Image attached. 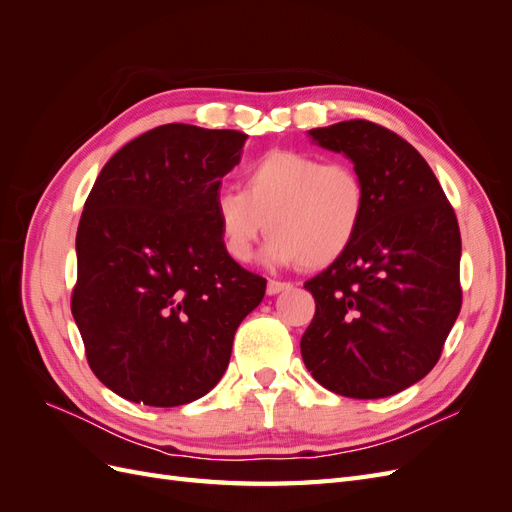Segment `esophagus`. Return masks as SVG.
Segmentation results:
<instances>
[{"mask_svg": "<svg viewBox=\"0 0 512 512\" xmlns=\"http://www.w3.org/2000/svg\"><path fill=\"white\" fill-rule=\"evenodd\" d=\"M288 288H290L288 282L269 280V284H267V294H269V297H273V294H280V292H284V290H288Z\"/></svg>", "mask_w": 512, "mask_h": 512, "instance_id": "obj_1", "label": "esophagus"}]
</instances>
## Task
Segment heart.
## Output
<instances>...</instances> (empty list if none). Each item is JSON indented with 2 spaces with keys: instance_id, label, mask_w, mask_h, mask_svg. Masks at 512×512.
Masks as SVG:
<instances>
[{
  "instance_id": "obj_1",
  "label": "heart",
  "mask_w": 512,
  "mask_h": 512,
  "mask_svg": "<svg viewBox=\"0 0 512 512\" xmlns=\"http://www.w3.org/2000/svg\"><path fill=\"white\" fill-rule=\"evenodd\" d=\"M367 190L346 162L269 151L243 170V192L224 188L213 211L228 256L247 262L262 232L267 265L320 269L342 256L365 218Z\"/></svg>"
}]
</instances>
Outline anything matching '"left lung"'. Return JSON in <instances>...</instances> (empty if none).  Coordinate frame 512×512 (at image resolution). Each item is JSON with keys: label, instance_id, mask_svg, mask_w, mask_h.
Wrapping results in <instances>:
<instances>
[{"label": "left lung", "instance_id": "obj_1", "mask_svg": "<svg viewBox=\"0 0 512 512\" xmlns=\"http://www.w3.org/2000/svg\"><path fill=\"white\" fill-rule=\"evenodd\" d=\"M307 134L354 164L367 209L348 250L305 282L316 314L301 337L303 363L337 395L389 397L429 374L459 316L455 211L421 153L378 123Z\"/></svg>", "mask_w": 512, "mask_h": 512}]
</instances>
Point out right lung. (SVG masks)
<instances>
[{
	"label": "right lung",
	"instance_id": "obj_1",
	"mask_svg": "<svg viewBox=\"0 0 512 512\" xmlns=\"http://www.w3.org/2000/svg\"><path fill=\"white\" fill-rule=\"evenodd\" d=\"M247 134L166 123L104 164L76 230L72 316L98 380L134 404L207 395L267 280L224 250L213 200Z\"/></svg>",
	"mask_w": 512,
	"mask_h": 512
}]
</instances>
